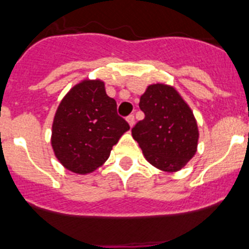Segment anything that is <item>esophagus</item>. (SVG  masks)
<instances>
[{
    "instance_id": "esophagus-1",
    "label": "esophagus",
    "mask_w": 249,
    "mask_h": 249,
    "mask_svg": "<svg viewBox=\"0 0 249 249\" xmlns=\"http://www.w3.org/2000/svg\"><path fill=\"white\" fill-rule=\"evenodd\" d=\"M127 122H128L129 127H133V124H135V116H133V114H129L128 117H127Z\"/></svg>"
}]
</instances>
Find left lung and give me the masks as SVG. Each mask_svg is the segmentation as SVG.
Here are the masks:
<instances>
[{"mask_svg": "<svg viewBox=\"0 0 249 249\" xmlns=\"http://www.w3.org/2000/svg\"><path fill=\"white\" fill-rule=\"evenodd\" d=\"M144 118L132 128L152 166L164 172H177L196 155L198 126L191 107L175 87L155 83L141 96Z\"/></svg>", "mask_w": 249, "mask_h": 249, "instance_id": "left-lung-1", "label": "left lung"}]
</instances>
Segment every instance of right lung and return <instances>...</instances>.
<instances>
[{
	"label": "right lung",
	"mask_w": 249,
	"mask_h": 249,
	"mask_svg": "<svg viewBox=\"0 0 249 249\" xmlns=\"http://www.w3.org/2000/svg\"><path fill=\"white\" fill-rule=\"evenodd\" d=\"M129 129L101 80H83L62 98L52 123L51 144L66 169L87 175L108 160L112 147Z\"/></svg>",
	"instance_id": "1"
}]
</instances>
